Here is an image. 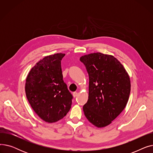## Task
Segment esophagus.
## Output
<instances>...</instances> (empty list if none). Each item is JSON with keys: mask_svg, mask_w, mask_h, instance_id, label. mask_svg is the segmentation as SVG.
Listing matches in <instances>:
<instances>
[{"mask_svg": "<svg viewBox=\"0 0 153 153\" xmlns=\"http://www.w3.org/2000/svg\"><path fill=\"white\" fill-rule=\"evenodd\" d=\"M72 95H73V97H76L77 96V95H78V93H77V92H74Z\"/></svg>", "mask_w": 153, "mask_h": 153, "instance_id": "obj_1", "label": "esophagus"}]
</instances>
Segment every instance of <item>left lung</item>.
<instances>
[{
	"mask_svg": "<svg viewBox=\"0 0 153 153\" xmlns=\"http://www.w3.org/2000/svg\"><path fill=\"white\" fill-rule=\"evenodd\" d=\"M89 77V99L83 107L87 119L95 126L110 124L123 110L131 90L130 77L111 55L94 53L80 58Z\"/></svg>",
	"mask_w": 153,
	"mask_h": 153,
	"instance_id": "obj_1",
	"label": "left lung"
}]
</instances>
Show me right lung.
I'll return each instance as SVG.
<instances>
[{
	"label": "right lung",
	"instance_id": "add662e5",
	"mask_svg": "<svg viewBox=\"0 0 153 153\" xmlns=\"http://www.w3.org/2000/svg\"><path fill=\"white\" fill-rule=\"evenodd\" d=\"M64 56H46L32 68L26 79L25 92L30 105L48 123L65 117L73 99L62 78L61 61Z\"/></svg>",
	"mask_w": 153,
	"mask_h": 153
}]
</instances>
